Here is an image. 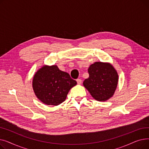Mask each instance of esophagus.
Instances as JSON below:
<instances>
[{
    "label": "esophagus",
    "instance_id": "esophagus-1",
    "mask_svg": "<svg viewBox=\"0 0 149 149\" xmlns=\"http://www.w3.org/2000/svg\"><path fill=\"white\" fill-rule=\"evenodd\" d=\"M77 84H81V83H82V80H81V79H78L77 80Z\"/></svg>",
    "mask_w": 149,
    "mask_h": 149
}]
</instances>
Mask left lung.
<instances>
[{"instance_id":"obj_1","label":"left lung","mask_w":149,"mask_h":149,"mask_svg":"<svg viewBox=\"0 0 149 149\" xmlns=\"http://www.w3.org/2000/svg\"><path fill=\"white\" fill-rule=\"evenodd\" d=\"M89 77L83 81V86L92 97L99 101H105L114 94L118 85V75L109 63L97 61L89 69Z\"/></svg>"}]
</instances>
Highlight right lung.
Listing matches in <instances>:
<instances>
[{"label":"right lung","mask_w":149,"mask_h":149,"mask_svg":"<svg viewBox=\"0 0 149 149\" xmlns=\"http://www.w3.org/2000/svg\"><path fill=\"white\" fill-rule=\"evenodd\" d=\"M77 81L57 65H43L37 70L33 79V88L37 98L46 105L58 106L66 100Z\"/></svg>","instance_id":"1"}]
</instances>
